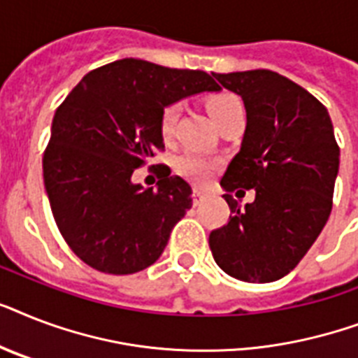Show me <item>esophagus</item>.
Returning <instances> with one entry per match:
<instances>
[{"mask_svg":"<svg viewBox=\"0 0 358 358\" xmlns=\"http://www.w3.org/2000/svg\"><path fill=\"white\" fill-rule=\"evenodd\" d=\"M204 196H206V193H204L202 189H199V187H195V189H193V202H195V204H199V202H201Z\"/></svg>","mask_w":358,"mask_h":358,"instance_id":"34e87169","label":"esophagus"}]
</instances>
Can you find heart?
I'll return each mask as SVG.
<instances>
[{
  "mask_svg": "<svg viewBox=\"0 0 358 358\" xmlns=\"http://www.w3.org/2000/svg\"><path fill=\"white\" fill-rule=\"evenodd\" d=\"M208 113L212 117V120L215 124H219L221 120L234 109L243 108L241 106V100L234 94H229V92H221V94H213L206 103ZM180 109L176 103H171L167 108L162 111V117H159V129L165 137L173 134L174 124H176V119H178ZM176 169L180 173L184 174L185 178H189L191 182L195 184H206L208 180L212 178L213 171H215V163L208 157H202L199 154H184L176 162Z\"/></svg>",
  "mask_w": 358,
  "mask_h": 358,
  "instance_id": "obj_1",
  "label": "heart"
}]
</instances>
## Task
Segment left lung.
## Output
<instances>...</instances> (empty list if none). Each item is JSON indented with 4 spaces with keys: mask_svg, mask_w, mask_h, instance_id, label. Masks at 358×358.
<instances>
[{
    "mask_svg": "<svg viewBox=\"0 0 358 358\" xmlns=\"http://www.w3.org/2000/svg\"><path fill=\"white\" fill-rule=\"evenodd\" d=\"M213 78L243 100L247 126L221 180L230 219L210 234V249L230 277L273 282L299 264L331 215L340 165L333 122L310 92L271 70ZM238 187L257 191L245 208L229 195Z\"/></svg>",
    "mask_w": 358,
    "mask_h": 358,
    "instance_id": "1",
    "label": "left lung"
}]
</instances>
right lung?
<instances>
[{
    "instance_id": "add662e5",
    "label": "right lung",
    "mask_w": 358,
    "mask_h": 358,
    "mask_svg": "<svg viewBox=\"0 0 358 358\" xmlns=\"http://www.w3.org/2000/svg\"><path fill=\"white\" fill-rule=\"evenodd\" d=\"M219 91L202 70L128 57L89 72L64 98L42 159L44 185L61 234L87 266L131 275L162 256L193 204L191 185L169 173L146 189L131 176L163 148V109Z\"/></svg>"
}]
</instances>
